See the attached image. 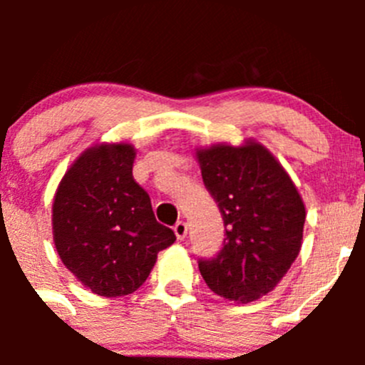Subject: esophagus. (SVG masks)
Returning <instances> with one entry per match:
<instances>
[{"label":"esophagus","mask_w":365,"mask_h":365,"mask_svg":"<svg viewBox=\"0 0 365 365\" xmlns=\"http://www.w3.org/2000/svg\"><path fill=\"white\" fill-rule=\"evenodd\" d=\"M173 230H175L176 238H178V240H183V238H185V235H187V222H183V220H178V222L175 224V227H173Z\"/></svg>","instance_id":"obj_1"}]
</instances>
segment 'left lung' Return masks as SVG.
Returning a JSON list of instances; mask_svg holds the SVG:
<instances>
[{
    "label": "left lung",
    "instance_id": "8db88e82",
    "mask_svg": "<svg viewBox=\"0 0 365 365\" xmlns=\"http://www.w3.org/2000/svg\"><path fill=\"white\" fill-rule=\"evenodd\" d=\"M226 238L200 272L215 295L249 304L275 288L302 247L305 206L281 162L263 145H213L196 152Z\"/></svg>",
    "mask_w": 365,
    "mask_h": 365
}]
</instances>
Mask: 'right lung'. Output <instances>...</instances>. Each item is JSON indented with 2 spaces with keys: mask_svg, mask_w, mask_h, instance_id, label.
Wrapping results in <instances>:
<instances>
[{
  "mask_svg": "<svg viewBox=\"0 0 365 365\" xmlns=\"http://www.w3.org/2000/svg\"><path fill=\"white\" fill-rule=\"evenodd\" d=\"M134 159L128 143L91 146L73 160L54 196L58 256L95 295L134 293L157 254L176 240L173 230L157 222L148 192L135 183Z\"/></svg>",
  "mask_w": 365,
  "mask_h": 365,
  "instance_id": "right-lung-1",
  "label": "right lung"
}]
</instances>
